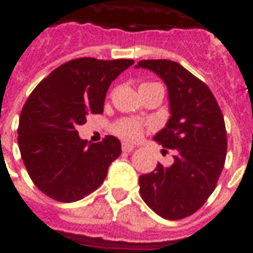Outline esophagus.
I'll use <instances>...</instances> for the list:
<instances>
[{
	"label": "esophagus",
	"mask_w": 253,
	"mask_h": 253,
	"mask_svg": "<svg viewBox=\"0 0 253 253\" xmlns=\"http://www.w3.org/2000/svg\"><path fill=\"white\" fill-rule=\"evenodd\" d=\"M134 148H135V146H132V145H130V143H122V150H123V152H126V153L134 150Z\"/></svg>",
	"instance_id": "34e87169"
}]
</instances>
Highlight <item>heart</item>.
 <instances>
[{
  "mask_svg": "<svg viewBox=\"0 0 253 253\" xmlns=\"http://www.w3.org/2000/svg\"><path fill=\"white\" fill-rule=\"evenodd\" d=\"M146 85H160V84L148 83L142 84L141 86H146ZM142 123L138 121H132V119H122L112 126V132L125 141H137L142 135Z\"/></svg>",
  "mask_w": 253,
  "mask_h": 253,
  "instance_id": "1",
  "label": "heart"
}]
</instances>
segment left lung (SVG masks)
I'll use <instances>...</instances> for the list:
<instances>
[{"mask_svg":"<svg viewBox=\"0 0 253 253\" xmlns=\"http://www.w3.org/2000/svg\"><path fill=\"white\" fill-rule=\"evenodd\" d=\"M137 67L156 73L168 88L170 118L154 141L173 150L172 165L159 163L139 176V192L160 217L181 219L199 210L215 190L228 149L223 115L209 86L180 63L146 59Z\"/></svg>","mask_w":253,"mask_h":253,"instance_id":"obj_1","label":"left lung"}]
</instances>
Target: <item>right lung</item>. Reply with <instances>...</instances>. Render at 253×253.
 <instances>
[{"label": "right lung", "mask_w": 253, "mask_h": 253, "mask_svg": "<svg viewBox=\"0 0 253 253\" xmlns=\"http://www.w3.org/2000/svg\"><path fill=\"white\" fill-rule=\"evenodd\" d=\"M132 63L77 58L32 90L21 110L17 142L28 175L43 194L70 203L101 186L110 164L121 156V141L107 135L88 143L77 127L90 114L103 112L111 83Z\"/></svg>", "instance_id": "1"}]
</instances>
